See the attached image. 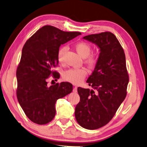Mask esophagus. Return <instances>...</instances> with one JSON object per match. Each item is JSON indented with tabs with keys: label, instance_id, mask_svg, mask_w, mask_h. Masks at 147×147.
<instances>
[{
	"label": "esophagus",
	"instance_id": "1",
	"mask_svg": "<svg viewBox=\"0 0 147 147\" xmlns=\"http://www.w3.org/2000/svg\"><path fill=\"white\" fill-rule=\"evenodd\" d=\"M77 87H74V88H73V91L74 92H77Z\"/></svg>",
	"mask_w": 147,
	"mask_h": 147
}]
</instances>
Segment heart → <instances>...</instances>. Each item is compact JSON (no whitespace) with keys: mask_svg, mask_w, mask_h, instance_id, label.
I'll use <instances>...</instances> for the list:
<instances>
[{"mask_svg":"<svg viewBox=\"0 0 147 147\" xmlns=\"http://www.w3.org/2000/svg\"><path fill=\"white\" fill-rule=\"evenodd\" d=\"M76 51L83 58H86L85 62L90 67L94 66L97 62L98 55L96 54H90L91 47L89 44L84 42H78L75 44ZM68 47L67 46H63L58 49L57 57L59 62L63 63L64 57ZM87 71L84 68L71 69L66 71L63 73V78L73 84H78L80 83L87 75Z\"/></svg>","mask_w":147,"mask_h":147,"instance_id":"1","label":"heart"}]
</instances>
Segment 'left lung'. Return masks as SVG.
I'll use <instances>...</instances> for the list:
<instances>
[{
  "label": "left lung",
  "mask_w": 147,
  "mask_h": 147,
  "mask_svg": "<svg viewBox=\"0 0 147 147\" xmlns=\"http://www.w3.org/2000/svg\"><path fill=\"white\" fill-rule=\"evenodd\" d=\"M83 39L100 49L94 71L87 80L96 90L78 88L80 101L74 114L81 127L94 130L107 124L125 100L129 75L124 51L113 33L103 32Z\"/></svg>",
  "instance_id": "obj_1"
}]
</instances>
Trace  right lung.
Masks as SVG:
<instances>
[{"label":"right lung","instance_id":"obj_1","mask_svg":"<svg viewBox=\"0 0 147 147\" xmlns=\"http://www.w3.org/2000/svg\"><path fill=\"white\" fill-rule=\"evenodd\" d=\"M81 34L80 32H65L51 26L39 29L26 41L17 70V96L28 118L35 123L44 125L54 118L55 103L59 98L73 90V85L62 82L49 87L51 75L58 78L53 71L58 64L60 46Z\"/></svg>","mask_w":147,"mask_h":147}]
</instances>
